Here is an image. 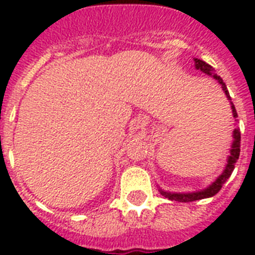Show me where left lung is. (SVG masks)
<instances>
[{
    "label": "left lung",
    "mask_w": 255,
    "mask_h": 255,
    "mask_svg": "<svg viewBox=\"0 0 255 255\" xmlns=\"http://www.w3.org/2000/svg\"><path fill=\"white\" fill-rule=\"evenodd\" d=\"M194 63H196V69L197 70H201L202 73L208 74L210 77H213L214 79H217L220 82V85L222 86V90L225 91L226 96L230 98L229 96V92H228V88H226L225 83L222 81L221 78L218 77L217 74H214V70L213 67L208 63H205L204 61L201 59H194ZM232 110H233V116L234 118H237V111H236V107H234V104L232 103ZM234 141H233V147L230 149V156L229 159H228V165H226L225 170H224V173L220 176V177L216 180V181L209 186V188H206V189L201 190V192H196V193H167V192H163L161 190V193L168 197L169 200H174V201H178V202H192V201H196V200H201V198H208V197H213L214 194H217L220 190H221L222 185L225 184V181L228 178L230 177V174L233 172L234 169V164L236 161L238 160L240 157V152H241V132L238 131V129H234Z\"/></svg>",
    "instance_id": "1"
}]
</instances>
